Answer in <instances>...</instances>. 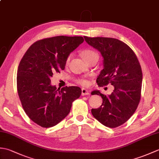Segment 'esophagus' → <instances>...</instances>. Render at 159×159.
Instances as JSON below:
<instances>
[{
	"instance_id": "1",
	"label": "esophagus",
	"mask_w": 159,
	"mask_h": 159,
	"mask_svg": "<svg viewBox=\"0 0 159 159\" xmlns=\"http://www.w3.org/2000/svg\"><path fill=\"white\" fill-rule=\"evenodd\" d=\"M82 96H87L89 95V92L88 90H87L85 89H82V92H81Z\"/></svg>"
}]
</instances>
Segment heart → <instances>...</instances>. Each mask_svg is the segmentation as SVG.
Instances as JSON below:
<instances>
[{
  "label": "heart",
  "instance_id": "b5f03b06",
  "mask_svg": "<svg viewBox=\"0 0 159 159\" xmlns=\"http://www.w3.org/2000/svg\"><path fill=\"white\" fill-rule=\"evenodd\" d=\"M81 55H82V57L84 60L89 59V58H90V57H92L93 56H98L97 54L95 52L93 51V50H84V51L82 52ZM70 59V57H69L67 59V62L69 61ZM79 83H80V85L83 86H87L89 84V82H88V80H87L85 79H81V80H79Z\"/></svg>",
  "mask_w": 159,
  "mask_h": 159
}]
</instances>
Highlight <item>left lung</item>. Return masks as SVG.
Instances as JSON below:
<instances>
[{"label":"left lung","instance_id":"obj_1","mask_svg":"<svg viewBox=\"0 0 159 159\" xmlns=\"http://www.w3.org/2000/svg\"><path fill=\"white\" fill-rule=\"evenodd\" d=\"M86 42L97 49L103 57L104 69L96 83L100 87L111 84L114 90L106 96L95 90L102 104L92 109L93 116L105 126L116 128L130 119L135 112L141 98L142 70L135 53L126 43L111 38L84 37Z\"/></svg>","mask_w":159,"mask_h":159}]
</instances>
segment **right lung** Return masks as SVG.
I'll return each instance as SVG.
<instances>
[{"mask_svg":"<svg viewBox=\"0 0 159 159\" xmlns=\"http://www.w3.org/2000/svg\"><path fill=\"white\" fill-rule=\"evenodd\" d=\"M83 42L81 36L40 39L29 47L20 61L17 72L18 96L26 114L39 126L50 128L59 124L81 95L79 87L57 89L50 78L65 69L70 54Z\"/></svg>","mask_w":159,"mask_h":159,"instance_id":"obj_1","label":"right lung"}]
</instances>
